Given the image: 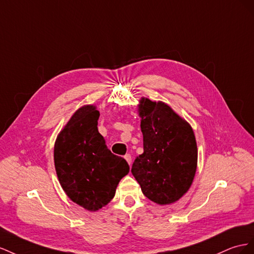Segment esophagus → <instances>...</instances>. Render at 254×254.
Here are the masks:
<instances>
[{
	"mask_svg": "<svg viewBox=\"0 0 254 254\" xmlns=\"http://www.w3.org/2000/svg\"><path fill=\"white\" fill-rule=\"evenodd\" d=\"M125 158H126V161L127 162V164L131 165V163H132V156L129 155V154H127V155L125 156Z\"/></svg>",
	"mask_w": 254,
	"mask_h": 254,
	"instance_id": "34e87169",
	"label": "esophagus"
}]
</instances>
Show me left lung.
Listing matches in <instances>:
<instances>
[{
    "mask_svg": "<svg viewBox=\"0 0 254 254\" xmlns=\"http://www.w3.org/2000/svg\"><path fill=\"white\" fill-rule=\"evenodd\" d=\"M138 114L143 153L131 171L148 199L159 205L175 203L190 190L197 170L192 127L162 101L141 98Z\"/></svg>",
    "mask_w": 254,
    "mask_h": 254,
    "instance_id": "8db88e82",
    "label": "left lung"
}]
</instances>
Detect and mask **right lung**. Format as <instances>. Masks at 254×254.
Returning a JSON list of instances; mask_svg holds the SVG:
<instances>
[{
    "label": "right lung",
    "instance_id": "1",
    "mask_svg": "<svg viewBox=\"0 0 254 254\" xmlns=\"http://www.w3.org/2000/svg\"><path fill=\"white\" fill-rule=\"evenodd\" d=\"M99 116L95 105L79 107L54 144L55 170L64 191L89 212L110 203L129 171L126 159L113 154L99 133Z\"/></svg>",
    "mask_w": 254,
    "mask_h": 254
}]
</instances>
